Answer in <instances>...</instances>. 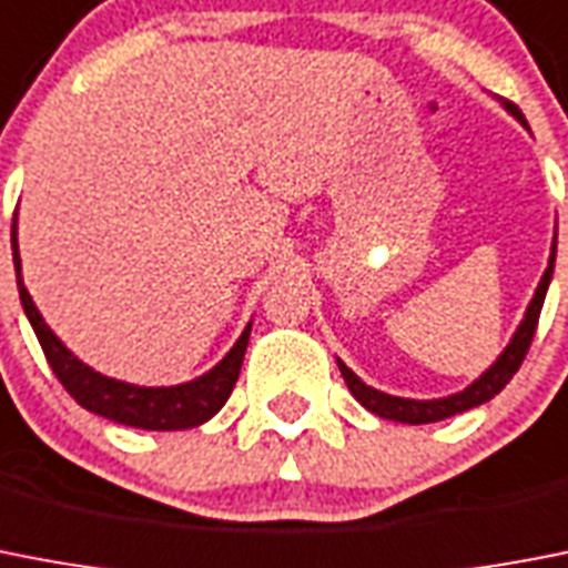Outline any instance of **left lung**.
<instances>
[{"label": "left lung", "mask_w": 568, "mask_h": 568, "mask_svg": "<svg viewBox=\"0 0 568 568\" xmlns=\"http://www.w3.org/2000/svg\"><path fill=\"white\" fill-rule=\"evenodd\" d=\"M499 103L505 106V112H511L514 118H517V121L528 130L526 118H523V112H519L514 103H508V100H499ZM555 254H557V233H555V242H551L549 268L542 271L535 297H531V303H528V308H526V314H523V321H519L517 332L511 335L508 346L499 352L497 361H494V364H490L488 369H485V373L474 381V384H468V387L462 389V393L445 395V398H422V402H418V398H402V395L381 393V389L364 384V381L357 378L349 366L343 364L341 357H337V366H341V375H343V381H346L349 393L355 395L357 402L364 404L369 413H375V416L389 418V422H402V424L442 422V418L459 416V413H465V409H474V407H479V404L490 402V398H494V395H497L499 389H503L505 384L514 378V373H517L519 364H523V357H526L528 346H531V337H535L542 300H546L551 274H555Z\"/></svg>", "instance_id": "1"}]
</instances>
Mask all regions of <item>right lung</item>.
Returning a JSON list of instances; mask_svg holds the SVG:
<instances>
[{
  "instance_id": "1",
  "label": "right lung",
  "mask_w": 568,
  "mask_h": 568,
  "mask_svg": "<svg viewBox=\"0 0 568 568\" xmlns=\"http://www.w3.org/2000/svg\"><path fill=\"white\" fill-rule=\"evenodd\" d=\"M11 247H13V268H17V288L22 308H26L28 323L33 326V335L40 341L42 352L49 357L51 369L65 387V393L85 407L89 413L109 418V422L138 427V430H190L199 424L211 422L219 409L225 407L231 398L233 384L240 378L242 361H245L247 337H251V323L233 343L222 361L204 375L175 387H138L126 381L109 378L98 373L89 364H83L74 352L65 346L60 337L51 332V326L42 321L40 308L33 306L31 294L22 283V260H19L17 242V216L11 225Z\"/></svg>"
}]
</instances>
